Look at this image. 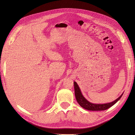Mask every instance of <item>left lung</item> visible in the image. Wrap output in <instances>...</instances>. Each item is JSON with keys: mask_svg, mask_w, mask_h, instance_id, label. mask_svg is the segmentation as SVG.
Masks as SVG:
<instances>
[{"mask_svg": "<svg viewBox=\"0 0 135 135\" xmlns=\"http://www.w3.org/2000/svg\"><path fill=\"white\" fill-rule=\"evenodd\" d=\"M74 85L75 90V96L78 103L80 105V107L83 108L84 109L88 110H92V111H101V110H105L109 109L116 103H117V101L119 100L123 94L122 93L117 100H114V101L112 102V103L104 104H95L90 103V102H89L88 100L85 99L82 94H81L78 85L75 81L74 82Z\"/></svg>", "mask_w": 135, "mask_h": 135, "instance_id": "left-lung-1", "label": "left lung"}]
</instances>
